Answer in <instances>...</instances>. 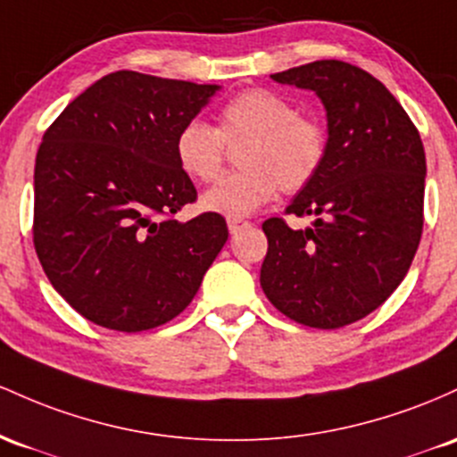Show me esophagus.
<instances>
[{
	"mask_svg": "<svg viewBox=\"0 0 457 457\" xmlns=\"http://www.w3.org/2000/svg\"><path fill=\"white\" fill-rule=\"evenodd\" d=\"M245 227H250V224L245 222V220H239V218H228V230H230V235H237L239 230L245 228Z\"/></svg>",
	"mask_w": 457,
	"mask_h": 457,
	"instance_id": "34e87169",
	"label": "esophagus"
}]
</instances>
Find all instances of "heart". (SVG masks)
<instances>
[{
	"mask_svg": "<svg viewBox=\"0 0 457 457\" xmlns=\"http://www.w3.org/2000/svg\"><path fill=\"white\" fill-rule=\"evenodd\" d=\"M237 148L239 170L203 196L204 209L239 218L263 207L283 189L297 194L320 177L330 153V131L321 118L302 114L289 96L270 88H248L230 96L218 127L189 120L174 137V157L192 181L213 183Z\"/></svg>",
	"mask_w": 457,
	"mask_h": 457,
	"instance_id": "heart-1",
	"label": "heart"
}]
</instances>
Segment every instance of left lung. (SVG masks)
Instances as JSON below:
<instances>
[{
  "label": "left lung",
  "instance_id": "1",
  "mask_svg": "<svg viewBox=\"0 0 457 457\" xmlns=\"http://www.w3.org/2000/svg\"><path fill=\"white\" fill-rule=\"evenodd\" d=\"M271 79L317 92L330 153L285 209L312 227L263 222L261 287L289 320L335 330L382 306L408 274L423 233V142L386 86L358 66L317 60Z\"/></svg>",
  "mask_w": 457,
  "mask_h": 457
}]
</instances>
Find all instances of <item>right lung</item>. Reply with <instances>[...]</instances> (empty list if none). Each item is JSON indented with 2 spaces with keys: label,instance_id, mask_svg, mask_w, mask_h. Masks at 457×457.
<instances>
[{
  "label": "right lung",
  "instance_id": "add662e5",
  "mask_svg": "<svg viewBox=\"0 0 457 457\" xmlns=\"http://www.w3.org/2000/svg\"><path fill=\"white\" fill-rule=\"evenodd\" d=\"M218 86L116 71L45 131L34 168V248L54 289L86 320L140 332L174 320L228 239L196 203L174 137Z\"/></svg>",
  "mask_w": 457,
  "mask_h": 457
}]
</instances>
